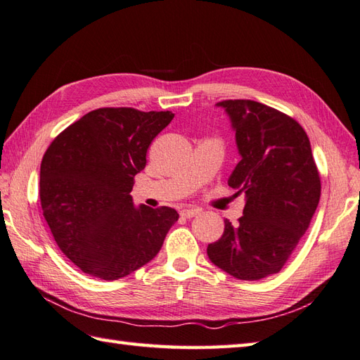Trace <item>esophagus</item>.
<instances>
[{
	"label": "esophagus",
	"mask_w": 360,
	"mask_h": 360,
	"mask_svg": "<svg viewBox=\"0 0 360 360\" xmlns=\"http://www.w3.org/2000/svg\"><path fill=\"white\" fill-rule=\"evenodd\" d=\"M200 212L202 211L198 210V207H188V210H183L180 214H181V217H185V219H193Z\"/></svg>",
	"instance_id": "34e87169"
}]
</instances>
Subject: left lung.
Instances as JSON below:
<instances>
[{"mask_svg": "<svg viewBox=\"0 0 360 360\" xmlns=\"http://www.w3.org/2000/svg\"><path fill=\"white\" fill-rule=\"evenodd\" d=\"M236 134L240 162L228 185L245 195L237 225L225 220L207 245L215 266L240 281H260L281 271L321 198V177L303 127L278 110L251 100L217 103Z\"/></svg>", "mask_w": 360, "mask_h": 360, "instance_id": "1", "label": "left lung"}]
</instances>
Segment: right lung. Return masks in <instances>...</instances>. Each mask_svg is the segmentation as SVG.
I'll use <instances>...</instances> for the list:
<instances>
[{"label":"right lung","instance_id":"add662e5","mask_svg":"<svg viewBox=\"0 0 360 360\" xmlns=\"http://www.w3.org/2000/svg\"><path fill=\"white\" fill-rule=\"evenodd\" d=\"M174 114L101 108L66 127L39 169L43 215L66 257L92 277L117 281L153 260L179 220L172 207L135 206L134 177Z\"/></svg>","mask_w":360,"mask_h":360}]
</instances>
